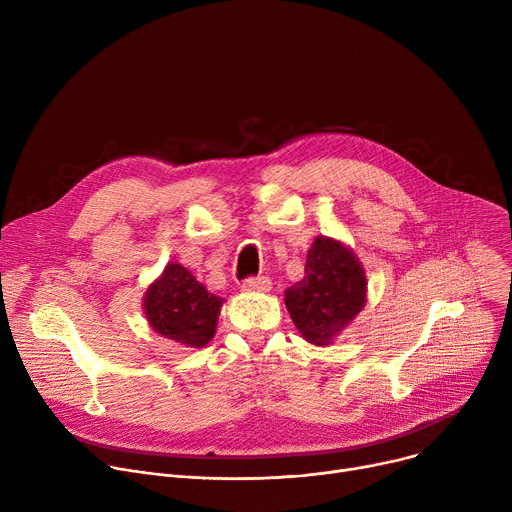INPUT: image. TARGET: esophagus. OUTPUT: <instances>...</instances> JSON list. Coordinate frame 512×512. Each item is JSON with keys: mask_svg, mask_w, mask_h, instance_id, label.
I'll use <instances>...</instances> for the list:
<instances>
[{"mask_svg": "<svg viewBox=\"0 0 512 512\" xmlns=\"http://www.w3.org/2000/svg\"><path fill=\"white\" fill-rule=\"evenodd\" d=\"M243 289L245 291H269L271 289V281L265 275H257V277H247L243 281Z\"/></svg>", "mask_w": 512, "mask_h": 512, "instance_id": "obj_1", "label": "esophagus"}]
</instances>
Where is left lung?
<instances>
[{"label":"left lung","instance_id":"1","mask_svg":"<svg viewBox=\"0 0 512 512\" xmlns=\"http://www.w3.org/2000/svg\"><path fill=\"white\" fill-rule=\"evenodd\" d=\"M304 271L285 289L287 312L308 342L330 344L367 302V277L352 251L326 237L314 241Z\"/></svg>","mask_w":512,"mask_h":512}]
</instances>
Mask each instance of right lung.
<instances>
[{
  "mask_svg": "<svg viewBox=\"0 0 512 512\" xmlns=\"http://www.w3.org/2000/svg\"><path fill=\"white\" fill-rule=\"evenodd\" d=\"M223 298H218L182 265L170 263L145 294V316L152 328L184 344L202 348L214 336Z\"/></svg>",
  "mask_w": 512,
  "mask_h": 512,
  "instance_id": "right-lung-1",
  "label": "right lung"
}]
</instances>
